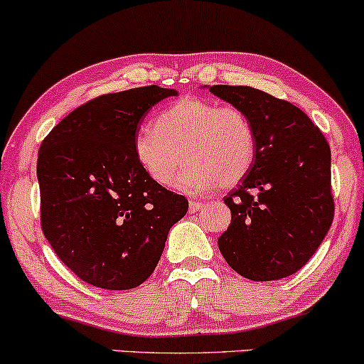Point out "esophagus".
Instances as JSON below:
<instances>
[{"label":"esophagus","instance_id":"obj_1","mask_svg":"<svg viewBox=\"0 0 364 364\" xmlns=\"http://www.w3.org/2000/svg\"><path fill=\"white\" fill-rule=\"evenodd\" d=\"M203 208H204V204L201 201H196V199H194V201L189 203V211H191V213H198V211H201Z\"/></svg>","mask_w":364,"mask_h":364}]
</instances>
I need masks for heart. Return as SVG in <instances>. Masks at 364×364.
I'll list each match as a JSON object with an SVG mask.
<instances>
[{
	"label": "heart",
	"mask_w": 364,
	"mask_h": 364,
	"mask_svg": "<svg viewBox=\"0 0 364 364\" xmlns=\"http://www.w3.org/2000/svg\"><path fill=\"white\" fill-rule=\"evenodd\" d=\"M182 154L189 166L175 181V189L198 194L218 182L235 186L256 156L251 120L235 106L183 97L160 113L154 129H141L134 137L137 165L160 186L173 181Z\"/></svg>",
	"instance_id": "obj_1"
}]
</instances>
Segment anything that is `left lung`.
<instances>
[{
	"mask_svg": "<svg viewBox=\"0 0 364 364\" xmlns=\"http://www.w3.org/2000/svg\"><path fill=\"white\" fill-rule=\"evenodd\" d=\"M242 109L256 137L246 177L223 201L230 225L220 252L239 275L279 280L308 263L333 220L330 146L303 109L249 85H210Z\"/></svg>",
	"mask_w": 364,
	"mask_h": 364,
	"instance_id": "left-lung-1",
	"label": "left lung"
}]
</instances>
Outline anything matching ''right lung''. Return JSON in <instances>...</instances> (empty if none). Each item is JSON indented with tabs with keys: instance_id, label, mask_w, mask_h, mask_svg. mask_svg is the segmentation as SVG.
<instances>
[{
	"instance_id": "right-lung-1",
	"label": "right lung",
	"mask_w": 364,
	"mask_h": 364,
	"mask_svg": "<svg viewBox=\"0 0 364 364\" xmlns=\"http://www.w3.org/2000/svg\"><path fill=\"white\" fill-rule=\"evenodd\" d=\"M175 89L105 94L56 125L41 144V225L79 279L108 291L141 285L156 268L170 228L189 210L153 182L134 156L149 109Z\"/></svg>"
}]
</instances>
